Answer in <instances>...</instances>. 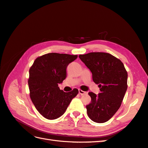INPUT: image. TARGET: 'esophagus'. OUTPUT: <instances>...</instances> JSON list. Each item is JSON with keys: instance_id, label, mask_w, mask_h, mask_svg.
Masks as SVG:
<instances>
[{"instance_id": "34e87169", "label": "esophagus", "mask_w": 148, "mask_h": 148, "mask_svg": "<svg viewBox=\"0 0 148 148\" xmlns=\"http://www.w3.org/2000/svg\"><path fill=\"white\" fill-rule=\"evenodd\" d=\"M78 92L79 93H80V95H85V94H86V92H84L81 89H78Z\"/></svg>"}]
</instances>
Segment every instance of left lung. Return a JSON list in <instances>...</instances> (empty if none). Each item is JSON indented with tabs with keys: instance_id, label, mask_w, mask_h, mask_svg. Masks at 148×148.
Here are the masks:
<instances>
[{
	"instance_id": "1",
	"label": "left lung",
	"mask_w": 148,
	"mask_h": 148,
	"mask_svg": "<svg viewBox=\"0 0 148 148\" xmlns=\"http://www.w3.org/2000/svg\"><path fill=\"white\" fill-rule=\"evenodd\" d=\"M79 58L92 73L100 92H88L91 102L86 106L89 118L97 123L109 121L119 109L127 88V72L123 63L109 53L92 52Z\"/></svg>"
}]
</instances>
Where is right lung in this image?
Masks as SVG:
<instances>
[{"label": "right lung", "mask_w": 148, "mask_h": 148, "mask_svg": "<svg viewBox=\"0 0 148 148\" xmlns=\"http://www.w3.org/2000/svg\"><path fill=\"white\" fill-rule=\"evenodd\" d=\"M77 55L51 53L38 57L29 69L28 85L36 109L47 119L53 120L65 112L78 90H60L58 84L66 77V69Z\"/></svg>", "instance_id": "right-lung-1"}]
</instances>
